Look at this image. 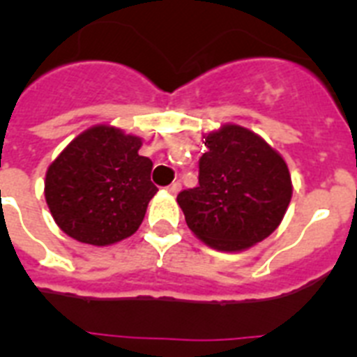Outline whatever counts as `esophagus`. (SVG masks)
Masks as SVG:
<instances>
[{
	"instance_id": "34e87169",
	"label": "esophagus",
	"mask_w": 357,
	"mask_h": 357,
	"mask_svg": "<svg viewBox=\"0 0 357 357\" xmlns=\"http://www.w3.org/2000/svg\"><path fill=\"white\" fill-rule=\"evenodd\" d=\"M166 191H168L169 195H176L181 191V182H173V184H169L168 188H166Z\"/></svg>"
}]
</instances>
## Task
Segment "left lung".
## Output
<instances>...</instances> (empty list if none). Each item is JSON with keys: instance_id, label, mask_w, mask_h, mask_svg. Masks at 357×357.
Returning <instances> with one entry per match:
<instances>
[{"instance_id": "8db88e82", "label": "left lung", "mask_w": 357, "mask_h": 357, "mask_svg": "<svg viewBox=\"0 0 357 357\" xmlns=\"http://www.w3.org/2000/svg\"><path fill=\"white\" fill-rule=\"evenodd\" d=\"M198 188L176 197L185 223L218 252H243L280 225L293 185L288 164L255 132L234 123L204 135Z\"/></svg>"}]
</instances>
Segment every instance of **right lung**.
Returning a JSON list of instances; mask_svg holds the SVG:
<instances>
[{
  "instance_id": "right-lung-1",
  "label": "right lung",
  "mask_w": 357,
  "mask_h": 357,
  "mask_svg": "<svg viewBox=\"0 0 357 357\" xmlns=\"http://www.w3.org/2000/svg\"><path fill=\"white\" fill-rule=\"evenodd\" d=\"M143 139L110 125L77 135L48 166L44 197L53 220L69 238L107 247L130 238L159 191L151 160L139 155Z\"/></svg>"
}]
</instances>
